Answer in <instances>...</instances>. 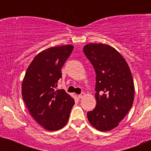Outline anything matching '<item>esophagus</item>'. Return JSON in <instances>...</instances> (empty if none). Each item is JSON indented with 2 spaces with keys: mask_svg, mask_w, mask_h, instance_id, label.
Here are the masks:
<instances>
[{
  "mask_svg": "<svg viewBox=\"0 0 151 151\" xmlns=\"http://www.w3.org/2000/svg\"><path fill=\"white\" fill-rule=\"evenodd\" d=\"M84 96H85V93H84V92H82V94H78V99H81V98H82V97H83Z\"/></svg>",
  "mask_w": 151,
  "mask_h": 151,
  "instance_id": "1",
  "label": "esophagus"
}]
</instances>
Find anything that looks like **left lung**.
Segmentation results:
<instances>
[{"label": "left lung", "instance_id": "1", "mask_svg": "<svg viewBox=\"0 0 151 151\" xmlns=\"http://www.w3.org/2000/svg\"><path fill=\"white\" fill-rule=\"evenodd\" d=\"M83 51L96 73L97 104L88 112V119L96 129L107 132L116 127L132 106V73L122 56L110 45L91 43L84 47Z\"/></svg>", "mask_w": 151, "mask_h": 151}]
</instances>
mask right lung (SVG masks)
<instances>
[{
  "instance_id": "right-lung-1",
  "label": "right lung",
  "mask_w": 151,
  "mask_h": 151,
  "mask_svg": "<svg viewBox=\"0 0 151 151\" xmlns=\"http://www.w3.org/2000/svg\"><path fill=\"white\" fill-rule=\"evenodd\" d=\"M74 47H53L35 57L22 84V99L29 113L41 126L57 131L66 125L75 104L63 89H57L61 69Z\"/></svg>"
}]
</instances>
